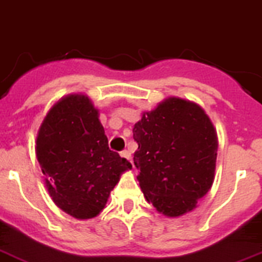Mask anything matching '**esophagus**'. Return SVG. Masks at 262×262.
<instances>
[{
	"label": "esophagus",
	"instance_id": "34e87169",
	"mask_svg": "<svg viewBox=\"0 0 262 262\" xmlns=\"http://www.w3.org/2000/svg\"><path fill=\"white\" fill-rule=\"evenodd\" d=\"M120 156L122 158H124L125 161H127V162H132V157H130V153H129V151L127 150H122L120 153Z\"/></svg>",
	"mask_w": 262,
	"mask_h": 262
}]
</instances>
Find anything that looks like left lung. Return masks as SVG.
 Returning a JSON list of instances; mask_svg holds the SVG:
<instances>
[{
  "mask_svg": "<svg viewBox=\"0 0 262 262\" xmlns=\"http://www.w3.org/2000/svg\"><path fill=\"white\" fill-rule=\"evenodd\" d=\"M137 180L145 200L166 217L192 212L216 172V127L193 101L169 97L133 127Z\"/></svg>",
  "mask_w": 262,
  "mask_h": 262,
  "instance_id": "obj_1",
  "label": "left lung"
}]
</instances>
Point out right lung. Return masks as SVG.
Instances as JSON below:
<instances>
[{"instance_id": "obj_1", "label": "right lung", "mask_w": 262, "mask_h": 262, "mask_svg": "<svg viewBox=\"0 0 262 262\" xmlns=\"http://www.w3.org/2000/svg\"><path fill=\"white\" fill-rule=\"evenodd\" d=\"M100 113L88 96L69 94L39 126L36 156L53 202L74 219L97 217L121 174L132 169L111 150Z\"/></svg>"}]
</instances>
